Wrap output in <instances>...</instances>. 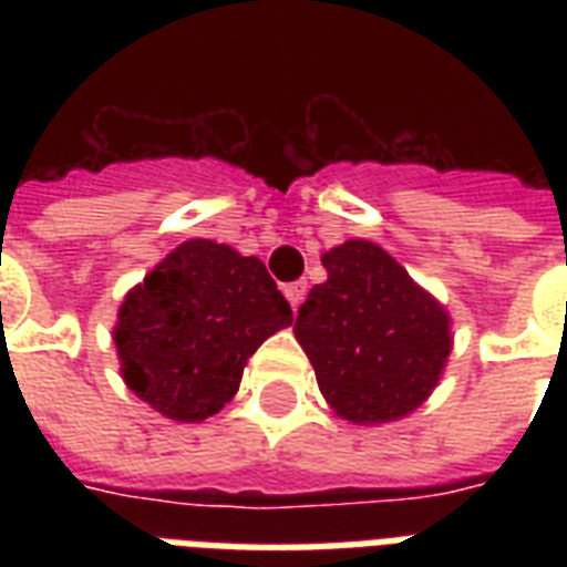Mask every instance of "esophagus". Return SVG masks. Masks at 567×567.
Instances as JSON below:
<instances>
[{"mask_svg":"<svg viewBox=\"0 0 567 567\" xmlns=\"http://www.w3.org/2000/svg\"><path fill=\"white\" fill-rule=\"evenodd\" d=\"M306 291H309L306 279H300V282L285 285V297H288V302H291V309H300L302 300H306Z\"/></svg>","mask_w":567,"mask_h":567,"instance_id":"1","label":"esophagus"}]
</instances>
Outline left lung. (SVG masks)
Segmentation results:
<instances>
[{
  "mask_svg": "<svg viewBox=\"0 0 567 567\" xmlns=\"http://www.w3.org/2000/svg\"><path fill=\"white\" fill-rule=\"evenodd\" d=\"M320 261L327 282L309 291L293 336L323 400L355 426L412 414L447 368L450 311L373 240L350 238Z\"/></svg>",
  "mask_w": 567,
  "mask_h": 567,
  "instance_id": "8db88e82",
  "label": "left lung"
}]
</instances>
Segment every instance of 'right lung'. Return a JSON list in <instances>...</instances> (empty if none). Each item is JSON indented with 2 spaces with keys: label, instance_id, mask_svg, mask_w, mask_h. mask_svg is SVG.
<instances>
[{
  "label": "right lung",
  "instance_id": "obj_1",
  "mask_svg": "<svg viewBox=\"0 0 567 567\" xmlns=\"http://www.w3.org/2000/svg\"><path fill=\"white\" fill-rule=\"evenodd\" d=\"M291 323L261 258L190 238L120 302V377L164 417L199 423L238 394L249 355Z\"/></svg>",
  "mask_w": 567,
  "mask_h": 567
}]
</instances>
